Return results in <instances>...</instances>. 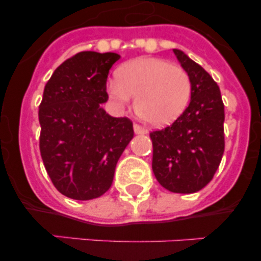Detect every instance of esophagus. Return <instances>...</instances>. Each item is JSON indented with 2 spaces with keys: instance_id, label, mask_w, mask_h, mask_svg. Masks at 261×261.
<instances>
[{
  "instance_id": "esophagus-1",
  "label": "esophagus",
  "mask_w": 261,
  "mask_h": 261,
  "mask_svg": "<svg viewBox=\"0 0 261 261\" xmlns=\"http://www.w3.org/2000/svg\"><path fill=\"white\" fill-rule=\"evenodd\" d=\"M133 129H135L136 135H145V133L147 132V130L144 128V126L138 125V124H135V125H133Z\"/></svg>"
}]
</instances>
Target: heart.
I'll use <instances>...</instances> for the list:
<instances>
[{"label":"heart","mask_w":261,"mask_h":261,"mask_svg":"<svg viewBox=\"0 0 261 261\" xmlns=\"http://www.w3.org/2000/svg\"><path fill=\"white\" fill-rule=\"evenodd\" d=\"M108 94L120 108L129 107L136 98L137 114L153 125L171 124L188 107L192 82L186 70L172 62L140 57L125 62L108 82Z\"/></svg>","instance_id":"obj_1"}]
</instances>
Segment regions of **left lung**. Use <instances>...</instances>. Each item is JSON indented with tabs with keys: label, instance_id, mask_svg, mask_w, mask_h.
<instances>
[{
	"label": "left lung",
	"instance_id": "8db88e82",
	"mask_svg": "<svg viewBox=\"0 0 261 261\" xmlns=\"http://www.w3.org/2000/svg\"><path fill=\"white\" fill-rule=\"evenodd\" d=\"M192 82L188 107L171 125L150 133L153 172L170 192L193 193L213 179L225 150V107L218 85L186 53L174 49Z\"/></svg>",
	"mask_w": 261,
	"mask_h": 261
}]
</instances>
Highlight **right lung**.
<instances>
[{"label":"right lung","mask_w":261,"mask_h":261,"mask_svg":"<svg viewBox=\"0 0 261 261\" xmlns=\"http://www.w3.org/2000/svg\"><path fill=\"white\" fill-rule=\"evenodd\" d=\"M117 53L85 50L53 71L39 106V147L56 190L74 200H93L110 190L120 155L133 138L128 117L103 110L108 71Z\"/></svg>","instance_id":"right-lung-1"}]
</instances>
